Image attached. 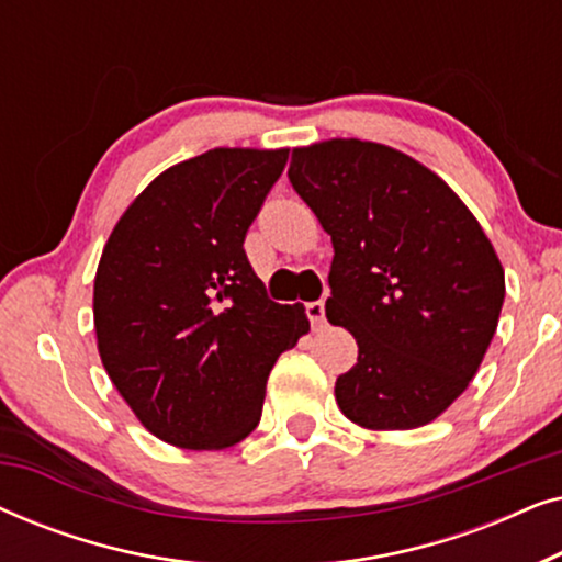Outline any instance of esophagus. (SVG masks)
Returning a JSON list of instances; mask_svg holds the SVG:
<instances>
[{
	"instance_id": "obj_1",
	"label": "esophagus",
	"mask_w": 562,
	"mask_h": 562,
	"mask_svg": "<svg viewBox=\"0 0 562 562\" xmlns=\"http://www.w3.org/2000/svg\"><path fill=\"white\" fill-rule=\"evenodd\" d=\"M304 312H306V317H310L312 329H319L322 325H325V302H322V299H317V302H306Z\"/></svg>"
}]
</instances>
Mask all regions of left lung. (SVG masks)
Listing matches in <instances>:
<instances>
[{
	"label": "left lung",
	"mask_w": 562,
	"mask_h": 562,
	"mask_svg": "<svg viewBox=\"0 0 562 562\" xmlns=\"http://www.w3.org/2000/svg\"><path fill=\"white\" fill-rule=\"evenodd\" d=\"M289 181L333 237L327 319L358 342L337 406L368 429L440 417L502 314L504 268L486 233L440 176L379 143L296 148Z\"/></svg>",
	"instance_id": "obj_1"
}]
</instances>
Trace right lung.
<instances>
[{
    "label": "right lung",
    "mask_w": 562,
    "mask_h": 562,
    "mask_svg": "<svg viewBox=\"0 0 562 562\" xmlns=\"http://www.w3.org/2000/svg\"><path fill=\"white\" fill-rule=\"evenodd\" d=\"M289 150L214 148L168 168L127 206L94 279L99 356L145 429L222 450L258 427L276 358L306 329L276 304L245 235Z\"/></svg>",
    "instance_id": "obj_1"
}]
</instances>
